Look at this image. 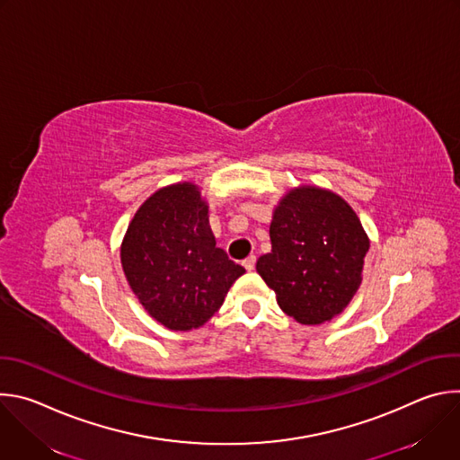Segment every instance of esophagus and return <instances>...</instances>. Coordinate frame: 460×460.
Instances as JSON below:
<instances>
[{
	"instance_id": "1",
	"label": "esophagus",
	"mask_w": 460,
	"mask_h": 460,
	"mask_svg": "<svg viewBox=\"0 0 460 460\" xmlns=\"http://www.w3.org/2000/svg\"><path fill=\"white\" fill-rule=\"evenodd\" d=\"M254 264H256V258H254V256H247V258L242 261V266H243L247 271H252V270H254Z\"/></svg>"
}]
</instances>
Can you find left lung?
<instances>
[{
    "label": "left lung",
    "mask_w": 460,
    "mask_h": 460,
    "mask_svg": "<svg viewBox=\"0 0 460 460\" xmlns=\"http://www.w3.org/2000/svg\"><path fill=\"white\" fill-rule=\"evenodd\" d=\"M270 236L271 252L258 258L256 271L286 314L316 325L349 304L362 282L369 240L339 194L293 189L275 209Z\"/></svg>",
    "instance_id": "1"
}]
</instances>
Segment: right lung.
<instances>
[{"instance_id": "add662e5", "label": "right lung", "mask_w": 460, "mask_h": 460, "mask_svg": "<svg viewBox=\"0 0 460 460\" xmlns=\"http://www.w3.org/2000/svg\"><path fill=\"white\" fill-rule=\"evenodd\" d=\"M127 282L169 330L206 323L245 270L217 247L208 204L192 183L155 192L138 209L121 243Z\"/></svg>"}]
</instances>
